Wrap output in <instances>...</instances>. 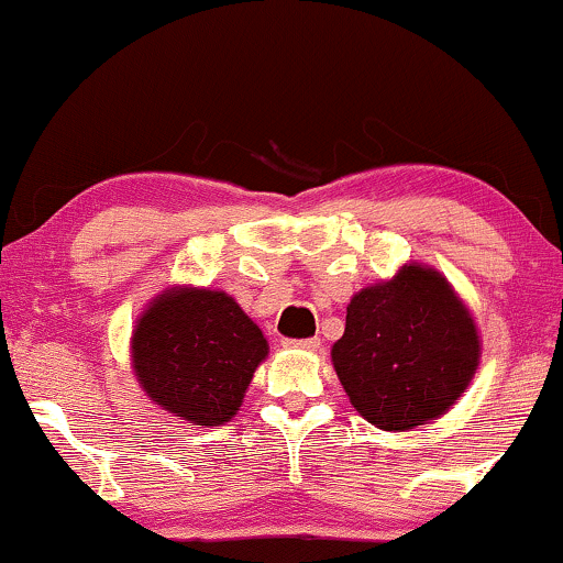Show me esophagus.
I'll use <instances>...</instances> for the list:
<instances>
[{"instance_id": "esophagus-1", "label": "esophagus", "mask_w": 563, "mask_h": 563, "mask_svg": "<svg viewBox=\"0 0 563 563\" xmlns=\"http://www.w3.org/2000/svg\"><path fill=\"white\" fill-rule=\"evenodd\" d=\"M289 349H297V351H320V338H305V341H287Z\"/></svg>"}]
</instances>
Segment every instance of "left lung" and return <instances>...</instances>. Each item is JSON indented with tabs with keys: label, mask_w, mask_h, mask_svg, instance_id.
<instances>
[{
	"label": "left lung",
	"mask_w": 563,
	"mask_h": 563,
	"mask_svg": "<svg viewBox=\"0 0 563 563\" xmlns=\"http://www.w3.org/2000/svg\"><path fill=\"white\" fill-rule=\"evenodd\" d=\"M330 358L361 418L399 433L456 405L479 368L482 335L451 282L410 261L351 297Z\"/></svg>",
	"instance_id": "obj_1"
}]
</instances>
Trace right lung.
<instances>
[{
	"label": "right lung",
	"mask_w": 563,
	"mask_h": 563,
	"mask_svg": "<svg viewBox=\"0 0 563 563\" xmlns=\"http://www.w3.org/2000/svg\"><path fill=\"white\" fill-rule=\"evenodd\" d=\"M268 341L228 291L176 284L151 299L130 335L137 387L161 410L218 428L241 410Z\"/></svg>",
	"instance_id": "add662e5"
}]
</instances>
